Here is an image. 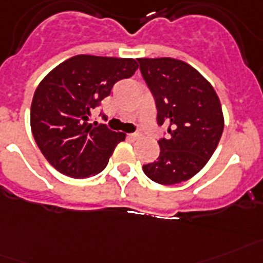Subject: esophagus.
Masks as SVG:
<instances>
[{
  "label": "esophagus",
  "instance_id": "obj_1",
  "mask_svg": "<svg viewBox=\"0 0 263 263\" xmlns=\"http://www.w3.org/2000/svg\"><path fill=\"white\" fill-rule=\"evenodd\" d=\"M127 138H129L130 141H137V140H140L141 138V134L140 133H132L127 136Z\"/></svg>",
  "mask_w": 263,
  "mask_h": 263
}]
</instances>
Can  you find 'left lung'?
<instances>
[{
	"mask_svg": "<svg viewBox=\"0 0 263 263\" xmlns=\"http://www.w3.org/2000/svg\"><path fill=\"white\" fill-rule=\"evenodd\" d=\"M138 63L155 95L158 125L169 133L158 141L157 160L142 169L155 183H183L214 155L224 127L222 105L212 84L188 63L172 58H140Z\"/></svg>",
	"mask_w": 263,
	"mask_h": 263,
	"instance_id": "obj_1",
	"label": "left lung"
}]
</instances>
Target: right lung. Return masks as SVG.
<instances>
[{"label": "right lung", "mask_w": 263, "mask_h": 263, "mask_svg": "<svg viewBox=\"0 0 263 263\" xmlns=\"http://www.w3.org/2000/svg\"><path fill=\"white\" fill-rule=\"evenodd\" d=\"M138 68L134 59L77 55L41 80L30 106V129L47 161L63 175H98L126 134L88 123L112 86Z\"/></svg>", "instance_id": "1"}]
</instances>
